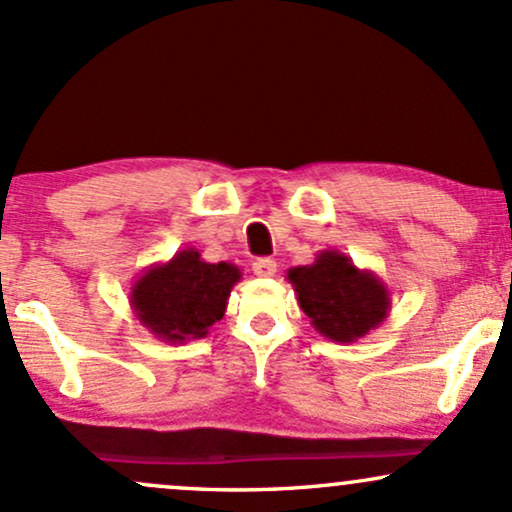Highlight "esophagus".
Here are the masks:
<instances>
[{"label": "esophagus", "mask_w": 512, "mask_h": 512, "mask_svg": "<svg viewBox=\"0 0 512 512\" xmlns=\"http://www.w3.org/2000/svg\"><path fill=\"white\" fill-rule=\"evenodd\" d=\"M252 272H255L257 276H274L276 274V262L267 260V257H262V260L252 262Z\"/></svg>", "instance_id": "obj_1"}]
</instances>
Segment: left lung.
<instances>
[{"label": "left lung", "instance_id": "1", "mask_svg": "<svg viewBox=\"0 0 512 512\" xmlns=\"http://www.w3.org/2000/svg\"><path fill=\"white\" fill-rule=\"evenodd\" d=\"M286 279L315 332L337 344L358 342L390 313L385 281L339 250H320L313 264L291 267Z\"/></svg>", "mask_w": 512, "mask_h": 512}]
</instances>
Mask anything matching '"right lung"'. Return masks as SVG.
I'll return each instance as SVG.
<instances>
[{"instance_id":"right-lung-1","label":"right lung","mask_w":512,"mask_h":512,"mask_svg":"<svg viewBox=\"0 0 512 512\" xmlns=\"http://www.w3.org/2000/svg\"><path fill=\"white\" fill-rule=\"evenodd\" d=\"M243 272L231 262H204L199 250H178L168 262L146 267L129 289L132 313L170 344L202 339L226 313L228 296Z\"/></svg>"}]
</instances>
